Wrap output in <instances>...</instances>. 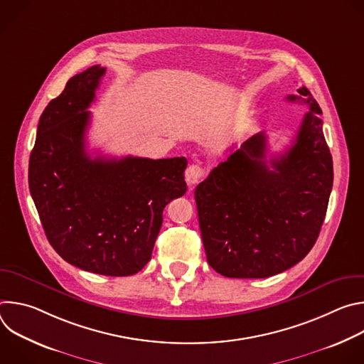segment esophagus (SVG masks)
Segmentation results:
<instances>
[{"label": "esophagus", "mask_w": 364, "mask_h": 364, "mask_svg": "<svg viewBox=\"0 0 364 364\" xmlns=\"http://www.w3.org/2000/svg\"><path fill=\"white\" fill-rule=\"evenodd\" d=\"M204 174H205V171H204V168H203L201 166H198V164H191V166L187 167V170H186V173H184V177H186L187 184L193 187V186L198 184V183L203 180Z\"/></svg>", "instance_id": "obj_1"}]
</instances>
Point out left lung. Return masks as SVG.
Returning a JSON list of instances; mask_svg holds the SVG:
<instances>
[{"label": "left lung", "mask_w": 364, "mask_h": 364, "mask_svg": "<svg viewBox=\"0 0 364 364\" xmlns=\"http://www.w3.org/2000/svg\"><path fill=\"white\" fill-rule=\"evenodd\" d=\"M289 102L308 107L294 144L271 167L259 132L212 170L194 191L209 265L228 278H268L313 249L333 188V159L321 108L302 86Z\"/></svg>", "instance_id": "left-lung-1"}]
</instances>
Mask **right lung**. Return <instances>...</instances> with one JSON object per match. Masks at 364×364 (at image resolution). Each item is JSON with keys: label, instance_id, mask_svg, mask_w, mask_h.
Wrapping results in <instances>:
<instances>
[{"label": "right lung", "instance_id": "right-lung-1", "mask_svg": "<svg viewBox=\"0 0 364 364\" xmlns=\"http://www.w3.org/2000/svg\"><path fill=\"white\" fill-rule=\"evenodd\" d=\"M107 69L73 76L43 111L28 163V187L44 233L73 267L128 277L151 259L164 207L187 184L184 157L92 159L87 108Z\"/></svg>", "mask_w": 364, "mask_h": 364}]
</instances>
